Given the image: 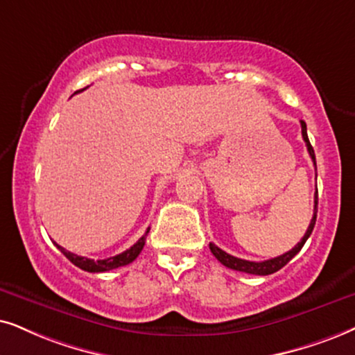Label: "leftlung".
<instances>
[{"label":"left lung","instance_id":"left-lung-1","mask_svg":"<svg viewBox=\"0 0 355 355\" xmlns=\"http://www.w3.org/2000/svg\"><path fill=\"white\" fill-rule=\"evenodd\" d=\"M302 123V136H303V141L306 142V149L309 152V157H311L313 164L316 165V159H315V150H313L311 144H309V139H308V132H306V123L304 121H300ZM316 213H318V190L315 193V213H313V219L311 223H309L306 232H304L303 239L298 242L297 245H295L293 249L288 250V252L278 255V257H273V259H268V260H263V262H250V260H244V259H237L234 255L224 252L223 249H219L218 245H214L213 242H209V249L211 252H213L214 257H216L219 262L223 263L224 267L227 268H232V270H237V272H245V273H252V275H270V273H275L280 270L282 267H285L286 263L290 262L291 259L297 255L302 248L304 245V242L308 241V237L311 236L313 232V227H315V223H316Z\"/></svg>","mask_w":355,"mask_h":355}]
</instances>
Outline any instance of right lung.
Wrapping results in <instances>:
<instances>
[{"label": "right lung", "instance_id": "1", "mask_svg": "<svg viewBox=\"0 0 355 355\" xmlns=\"http://www.w3.org/2000/svg\"><path fill=\"white\" fill-rule=\"evenodd\" d=\"M149 230L150 227H147L146 234L139 239L136 244L132 245L131 249L124 250L123 254H118L114 255V257H110V259H105V260H93V259H87V257H82V255H77L73 252H69V250L62 248V245H58L57 242H53V244L57 245V249L60 250L62 254L65 255L67 259L70 260L73 266H77L82 268V270H87V272H93V273H100V272H107V270H113V268H118V267H124L128 266V263L134 262V260L137 259V255L141 254L142 248H144L146 244V237L149 234Z\"/></svg>", "mask_w": 355, "mask_h": 355}]
</instances>
